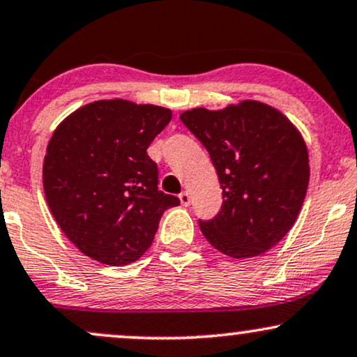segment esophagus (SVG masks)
Wrapping results in <instances>:
<instances>
[{
    "instance_id": "1",
    "label": "esophagus",
    "mask_w": 357,
    "mask_h": 357,
    "mask_svg": "<svg viewBox=\"0 0 357 357\" xmlns=\"http://www.w3.org/2000/svg\"><path fill=\"white\" fill-rule=\"evenodd\" d=\"M179 201H181L183 206H190L191 204V195L188 191H183L181 195H179Z\"/></svg>"
}]
</instances>
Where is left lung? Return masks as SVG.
Here are the masks:
<instances>
[{
    "label": "left lung",
    "instance_id": "obj_1",
    "mask_svg": "<svg viewBox=\"0 0 357 357\" xmlns=\"http://www.w3.org/2000/svg\"><path fill=\"white\" fill-rule=\"evenodd\" d=\"M216 167L222 206L199 220L209 244L243 259L281 241L298 218L309 183V158L284 114L257 101L221 111L196 108L179 116Z\"/></svg>",
    "mask_w": 357,
    "mask_h": 357
}]
</instances>
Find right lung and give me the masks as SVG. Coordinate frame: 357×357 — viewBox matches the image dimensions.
<instances>
[{"instance_id": "1", "label": "right lung", "mask_w": 357, "mask_h": 357, "mask_svg": "<svg viewBox=\"0 0 357 357\" xmlns=\"http://www.w3.org/2000/svg\"><path fill=\"white\" fill-rule=\"evenodd\" d=\"M169 121L160 106L102 100L56 128L43 186L56 222L83 255L132 263L151 246L162 213L179 204L158 190V165L146 153Z\"/></svg>"}]
</instances>
